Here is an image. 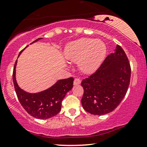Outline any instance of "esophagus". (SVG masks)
<instances>
[{"label": "esophagus", "instance_id": "esophagus-1", "mask_svg": "<svg viewBox=\"0 0 147 147\" xmlns=\"http://www.w3.org/2000/svg\"><path fill=\"white\" fill-rule=\"evenodd\" d=\"M81 83V80H80V78H76L74 81V84L75 86L76 85H79V84Z\"/></svg>", "mask_w": 147, "mask_h": 147}]
</instances>
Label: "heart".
<instances>
[{"mask_svg": "<svg viewBox=\"0 0 147 147\" xmlns=\"http://www.w3.org/2000/svg\"><path fill=\"white\" fill-rule=\"evenodd\" d=\"M106 53V47L103 41L90 38H82L72 42L65 49V56L70 61H79V66L84 73L95 71Z\"/></svg>", "mask_w": 147, "mask_h": 147, "instance_id": "1", "label": "heart"}]
</instances>
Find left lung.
Here are the masks:
<instances>
[{
  "label": "left lung",
  "mask_w": 147,
  "mask_h": 147,
  "mask_svg": "<svg viewBox=\"0 0 147 147\" xmlns=\"http://www.w3.org/2000/svg\"><path fill=\"white\" fill-rule=\"evenodd\" d=\"M131 68L125 52L117 45L115 52L108 55L99 68L82 80V104L94 115L113 111L120 104L130 84Z\"/></svg>",
  "instance_id": "left-lung-1"
}]
</instances>
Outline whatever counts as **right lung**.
Returning a JSON list of instances; mask_svg holds the SVG:
<instances>
[{"mask_svg": "<svg viewBox=\"0 0 147 147\" xmlns=\"http://www.w3.org/2000/svg\"><path fill=\"white\" fill-rule=\"evenodd\" d=\"M41 39L42 38H39L31 43ZM25 49L20 52L19 56ZM17 62V59L14 65L13 80L17 98L24 109L30 115L39 119H47L57 115L61 110L62 100L66 94L73 88L74 78H69L58 80L56 84L49 89L39 93H28L21 89L16 81L15 68Z\"/></svg>", "mask_w": 147, "mask_h": 147, "instance_id": "add662e5", "label": "right lung"}]
</instances>
